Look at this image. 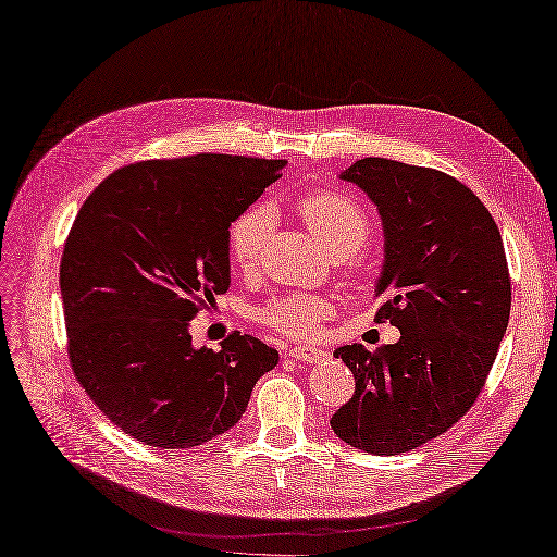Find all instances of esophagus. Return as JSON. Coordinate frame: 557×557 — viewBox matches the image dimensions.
Returning a JSON list of instances; mask_svg holds the SVG:
<instances>
[{"label": "esophagus", "instance_id": "esophagus-1", "mask_svg": "<svg viewBox=\"0 0 557 557\" xmlns=\"http://www.w3.org/2000/svg\"><path fill=\"white\" fill-rule=\"evenodd\" d=\"M290 357L295 359V361H302V363H319V361H323L325 357V351L323 349H319V347H293L290 349Z\"/></svg>", "mask_w": 557, "mask_h": 557}]
</instances>
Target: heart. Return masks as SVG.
Listing matches in <instances>:
<instances>
[{
	"label": "heart",
	"mask_w": 557,
	"mask_h": 557,
	"mask_svg": "<svg viewBox=\"0 0 557 557\" xmlns=\"http://www.w3.org/2000/svg\"><path fill=\"white\" fill-rule=\"evenodd\" d=\"M300 220L309 232L319 238L325 252L333 257H345L359 250L371 234V220L359 202L345 194L314 191L295 202ZM269 232V212L255 206L243 212L228 228V255L232 260L248 269L260 260ZM331 314V302L321 295L295 293L288 297H274L264 307L255 311V319L269 325L271 331L288 333L295 337L317 335L321 319Z\"/></svg>",
	"instance_id": "1"
}]
</instances>
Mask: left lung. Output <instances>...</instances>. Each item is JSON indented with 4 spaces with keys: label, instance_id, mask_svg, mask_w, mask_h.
Instances as JSON below:
<instances>
[{
    "label": "left lung",
    "instance_id": "obj_1",
    "mask_svg": "<svg viewBox=\"0 0 557 557\" xmlns=\"http://www.w3.org/2000/svg\"><path fill=\"white\" fill-rule=\"evenodd\" d=\"M341 176L381 212L375 321L401 337L333 351L357 387L331 428L355 449L395 456L449 430L482 392L510 317L506 250L484 202L449 174L361 158Z\"/></svg>",
    "mask_w": 557,
    "mask_h": 557
}]
</instances>
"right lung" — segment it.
Instances as JSON below:
<instances>
[{
  "label": "right lung",
  "mask_w": 557,
  "mask_h": 557,
  "mask_svg": "<svg viewBox=\"0 0 557 557\" xmlns=\"http://www.w3.org/2000/svg\"><path fill=\"white\" fill-rule=\"evenodd\" d=\"M286 160L200 153L108 174L79 208L61 257L67 359L125 435L191 449L234 428L278 351L234 331L220 351L188 323L228 290V226Z\"/></svg>",
  "instance_id": "right-lung-1"
}]
</instances>
